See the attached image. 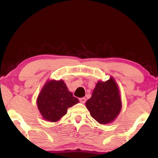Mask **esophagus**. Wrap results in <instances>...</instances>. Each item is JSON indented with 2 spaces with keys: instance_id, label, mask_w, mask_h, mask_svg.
<instances>
[{
  "instance_id": "obj_1",
  "label": "esophagus",
  "mask_w": 158,
  "mask_h": 158,
  "mask_svg": "<svg viewBox=\"0 0 158 158\" xmlns=\"http://www.w3.org/2000/svg\"><path fill=\"white\" fill-rule=\"evenodd\" d=\"M79 100H80V102H81L82 104H84L85 102L86 99L85 98H80Z\"/></svg>"
}]
</instances>
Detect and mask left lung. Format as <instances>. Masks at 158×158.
Instances as JSON below:
<instances>
[{"label":"left lung","instance_id":"obj_1","mask_svg":"<svg viewBox=\"0 0 158 158\" xmlns=\"http://www.w3.org/2000/svg\"><path fill=\"white\" fill-rule=\"evenodd\" d=\"M85 106L92 117L100 124H107L115 120L122 104L118 86L112 76L105 82H97Z\"/></svg>","mask_w":158,"mask_h":158}]
</instances>
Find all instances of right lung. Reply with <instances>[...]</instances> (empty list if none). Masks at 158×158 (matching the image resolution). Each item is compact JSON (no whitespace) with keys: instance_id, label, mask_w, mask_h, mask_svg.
<instances>
[{"instance_id":"add662e5","label":"right lung","mask_w":158,"mask_h":158,"mask_svg":"<svg viewBox=\"0 0 158 158\" xmlns=\"http://www.w3.org/2000/svg\"><path fill=\"white\" fill-rule=\"evenodd\" d=\"M79 100L69 92L63 80L47 81L41 89L37 99L38 110L42 118L56 122L66 114L67 110Z\"/></svg>"}]
</instances>
